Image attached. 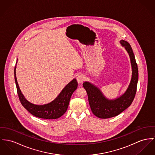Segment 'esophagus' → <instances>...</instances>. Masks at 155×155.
<instances>
[{"instance_id": "34e87169", "label": "esophagus", "mask_w": 155, "mask_h": 155, "mask_svg": "<svg viewBox=\"0 0 155 155\" xmlns=\"http://www.w3.org/2000/svg\"><path fill=\"white\" fill-rule=\"evenodd\" d=\"M76 79L78 83H82L84 81V76L83 74H79L77 76Z\"/></svg>"}]
</instances>
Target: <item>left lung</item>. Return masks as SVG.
<instances>
[{
    "mask_svg": "<svg viewBox=\"0 0 155 155\" xmlns=\"http://www.w3.org/2000/svg\"><path fill=\"white\" fill-rule=\"evenodd\" d=\"M120 43L129 54L132 71L131 80L125 92L116 99H109L104 96L99 88L92 83L89 82H84L83 83V86L87 93L91 110L99 118H110L122 113L130 106L136 92L139 74L134 53L127 41L121 40Z\"/></svg>",
    "mask_w": 155,
    "mask_h": 155,
    "instance_id": "left-lung-1",
    "label": "left lung"
}]
</instances>
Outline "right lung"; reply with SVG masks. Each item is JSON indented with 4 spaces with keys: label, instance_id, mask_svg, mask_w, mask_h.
<instances>
[{
    "label": "right lung",
    "instance_id": "right-lung-1",
    "mask_svg": "<svg viewBox=\"0 0 155 155\" xmlns=\"http://www.w3.org/2000/svg\"><path fill=\"white\" fill-rule=\"evenodd\" d=\"M16 65L15 68L14 74L17 92L21 104L28 112L36 117L46 119H58L66 112L72 94L78 87V82L76 79L69 83L56 98L51 102L43 105H38L29 102L21 93L16 79Z\"/></svg>",
    "mask_w": 155,
    "mask_h": 155
}]
</instances>
